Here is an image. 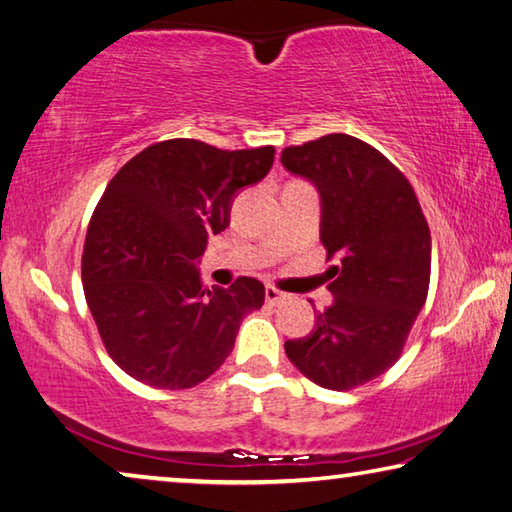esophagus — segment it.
Here are the masks:
<instances>
[{"instance_id":"esophagus-1","label":"esophagus","mask_w":512,"mask_h":512,"mask_svg":"<svg viewBox=\"0 0 512 512\" xmlns=\"http://www.w3.org/2000/svg\"><path fill=\"white\" fill-rule=\"evenodd\" d=\"M285 297H288V294L281 292L279 288H274V285H265V301L270 303V306H279V303L285 301Z\"/></svg>"}]
</instances>
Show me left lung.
Masks as SVG:
<instances>
[{
	"instance_id": "left-lung-1",
	"label": "left lung",
	"mask_w": 512,
	"mask_h": 512,
	"mask_svg": "<svg viewBox=\"0 0 512 512\" xmlns=\"http://www.w3.org/2000/svg\"><path fill=\"white\" fill-rule=\"evenodd\" d=\"M321 197V245L333 303L308 337L285 342L290 362L319 387L348 391L398 362L425 306L432 236L409 179L351 134H326L281 152Z\"/></svg>"
}]
</instances>
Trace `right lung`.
Instances as JSON below:
<instances>
[{"instance_id":"1","label":"right lung","mask_w":512,"mask_h":512,"mask_svg":"<svg viewBox=\"0 0 512 512\" xmlns=\"http://www.w3.org/2000/svg\"><path fill=\"white\" fill-rule=\"evenodd\" d=\"M274 148L152 143L110 184L89 220L83 290L112 360L155 389H191L220 369L247 312L265 301L249 276L206 290L195 263L229 227L240 188L261 182Z\"/></svg>"}]
</instances>
